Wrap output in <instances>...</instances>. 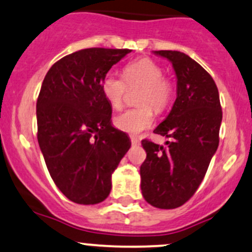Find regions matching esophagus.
<instances>
[{
	"mask_svg": "<svg viewBox=\"0 0 252 252\" xmlns=\"http://www.w3.org/2000/svg\"><path fill=\"white\" fill-rule=\"evenodd\" d=\"M131 142H132V145H139L140 144V140L136 137H131Z\"/></svg>",
	"mask_w": 252,
	"mask_h": 252,
	"instance_id": "34e87169",
	"label": "esophagus"
}]
</instances>
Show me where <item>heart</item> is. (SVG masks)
<instances>
[{
	"instance_id": "obj_1",
	"label": "heart",
	"mask_w": 252,
	"mask_h": 252,
	"mask_svg": "<svg viewBox=\"0 0 252 252\" xmlns=\"http://www.w3.org/2000/svg\"><path fill=\"white\" fill-rule=\"evenodd\" d=\"M163 68L149 58L129 62L124 68V79L113 72L102 78L101 89L107 101L115 109L121 108L127 86H142L138 104L140 107L127 109L114 118V125L120 131L136 134L153 125L154 111L163 113L172 104L175 86L163 75Z\"/></svg>"
}]
</instances>
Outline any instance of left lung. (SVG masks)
<instances>
[{
	"instance_id": "1",
	"label": "left lung",
	"mask_w": 252,
	"mask_h": 252,
	"mask_svg": "<svg viewBox=\"0 0 252 252\" xmlns=\"http://www.w3.org/2000/svg\"><path fill=\"white\" fill-rule=\"evenodd\" d=\"M154 53L172 62L177 99L168 116L154 129L170 138L167 147L142 140L147 158L140 166V189L153 207L174 209L201 185L218 150L222 110L216 84L201 64L180 51Z\"/></svg>"
}]
</instances>
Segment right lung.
Returning <instances> with one entry per match:
<instances>
[{
	"label": "right lung",
	"instance_id": "1",
	"mask_svg": "<svg viewBox=\"0 0 252 252\" xmlns=\"http://www.w3.org/2000/svg\"><path fill=\"white\" fill-rule=\"evenodd\" d=\"M129 49L89 48L51 66L37 99L38 144L54 183L69 201L97 204L112 190V174L131 148L112 125L102 78Z\"/></svg>",
	"mask_w": 252,
	"mask_h": 252
}]
</instances>
